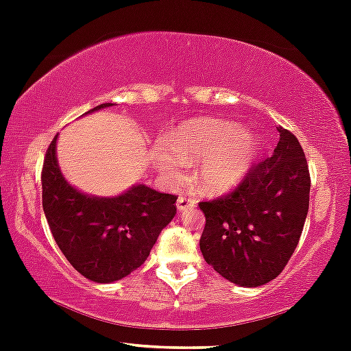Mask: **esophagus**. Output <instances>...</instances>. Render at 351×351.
<instances>
[{"label": "esophagus", "mask_w": 351, "mask_h": 351, "mask_svg": "<svg viewBox=\"0 0 351 351\" xmlns=\"http://www.w3.org/2000/svg\"><path fill=\"white\" fill-rule=\"evenodd\" d=\"M196 206V202L191 198H184V196H178V199H176V208H178V211H184V210H191V208Z\"/></svg>", "instance_id": "1"}]
</instances>
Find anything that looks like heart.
I'll return each instance as SVG.
<instances>
[{
    "instance_id": "heart-1",
    "label": "heart",
    "mask_w": 351,
    "mask_h": 351,
    "mask_svg": "<svg viewBox=\"0 0 351 351\" xmlns=\"http://www.w3.org/2000/svg\"><path fill=\"white\" fill-rule=\"evenodd\" d=\"M260 140L223 119H191L153 146V161L168 184L182 180L184 163H196L195 182L203 193L234 190L252 171Z\"/></svg>"
}]
</instances>
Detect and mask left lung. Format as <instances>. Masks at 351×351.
<instances>
[{"mask_svg": "<svg viewBox=\"0 0 351 351\" xmlns=\"http://www.w3.org/2000/svg\"><path fill=\"white\" fill-rule=\"evenodd\" d=\"M273 155L233 193L199 203L205 213L199 250L223 278L256 288L282 273L293 255L310 203V173L293 133L278 128Z\"/></svg>", "mask_w": 351, "mask_h": 351, "instance_id": "8db88e82", "label": "left lung"}]
</instances>
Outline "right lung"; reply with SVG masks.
<instances>
[{
  "label": "right lung",
  "instance_id": "obj_1",
  "mask_svg": "<svg viewBox=\"0 0 351 351\" xmlns=\"http://www.w3.org/2000/svg\"><path fill=\"white\" fill-rule=\"evenodd\" d=\"M113 106L103 103L84 114ZM56 140L46 152L41 186L53 238L84 278L113 283L140 268L161 230L175 218L176 196L136 183L117 196H95L73 186L61 173Z\"/></svg>",
  "mask_w": 351,
  "mask_h": 351
}]
</instances>
